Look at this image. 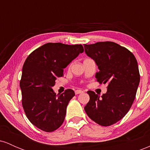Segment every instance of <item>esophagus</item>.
Segmentation results:
<instances>
[{
    "mask_svg": "<svg viewBox=\"0 0 150 150\" xmlns=\"http://www.w3.org/2000/svg\"><path fill=\"white\" fill-rule=\"evenodd\" d=\"M82 92H83V91H82V90H80V89H77V90H75V94H81V93H82Z\"/></svg>",
    "mask_w": 150,
    "mask_h": 150,
    "instance_id": "esophagus-1",
    "label": "esophagus"
}]
</instances>
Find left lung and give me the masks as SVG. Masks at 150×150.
<instances>
[{
  "mask_svg": "<svg viewBox=\"0 0 150 150\" xmlns=\"http://www.w3.org/2000/svg\"><path fill=\"white\" fill-rule=\"evenodd\" d=\"M86 54L97 63V82L108 84L101 97L88 91L89 101L85 111L89 118L102 126H109L125 116L131 107L140 82L137 60L123 46L112 42L85 44Z\"/></svg>",
  "mask_w": 150,
  "mask_h": 150,
  "instance_id": "1",
  "label": "left lung"
}]
</instances>
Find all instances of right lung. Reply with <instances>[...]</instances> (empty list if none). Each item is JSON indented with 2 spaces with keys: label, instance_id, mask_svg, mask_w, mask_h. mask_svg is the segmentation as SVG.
<instances>
[{
  "label": "right lung",
  "instance_id": "add662e5",
  "mask_svg": "<svg viewBox=\"0 0 150 150\" xmlns=\"http://www.w3.org/2000/svg\"><path fill=\"white\" fill-rule=\"evenodd\" d=\"M84 51L81 44L47 43L32 51L22 67L20 82L22 104L27 118L45 132H53L64 121L66 108L75 96L68 89L59 95L52 87L64 68Z\"/></svg>",
  "mask_w": 150,
  "mask_h": 150
}]
</instances>
